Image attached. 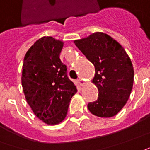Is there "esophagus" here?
Instances as JSON below:
<instances>
[{
	"label": "esophagus",
	"mask_w": 150,
	"mask_h": 150,
	"mask_svg": "<svg viewBox=\"0 0 150 150\" xmlns=\"http://www.w3.org/2000/svg\"><path fill=\"white\" fill-rule=\"evenodd\" d=\"M78 82H79V84H80V85H81V86H83V84L85 83V82H84V81H83V80L82 79H78Z\"/></svg>",
	"instance_id": "34e87169"
}]
</instances>
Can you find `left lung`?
<instances>
[{
	"label": "left lung",
	"mask_w": 150,
	"mask_h": 150,
	"mask_svg": "<svg viewBox=\"0 0 150 150\" xmlns=\"http://www.w3.org/2000/svg\"><path fill=\"white\" fill-rule=\"evenodd\" d=\"M74 42L95 67L93 83L98 89V98L88 103V110L99 117L117 115L133 87L134 69L129 56L119 42L103 33H94Z\"/></svg>",
	"instance_id": "8db88e82"
}]
</instances>
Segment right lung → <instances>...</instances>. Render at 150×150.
I'll return each instance as SVG.
<instances>
[{
  "instance_id": "obj_1",
  "label": "right lung",
  "mask_w": 150,
  "mask_h": 150,
  "mask_svg": "<svg viewBox=\"0 0 150 150\" xmlns=\"http://www.w3.org/2000/svg\"><path fill=\"white\" fill-rule=\"evenodd\" d=\"M63 42L52 37L36 41L24 57L22 87L33 113L47 125H56L67 117L69 103L77 92L60 59Z\"/></svg>"
}]
</instances>
